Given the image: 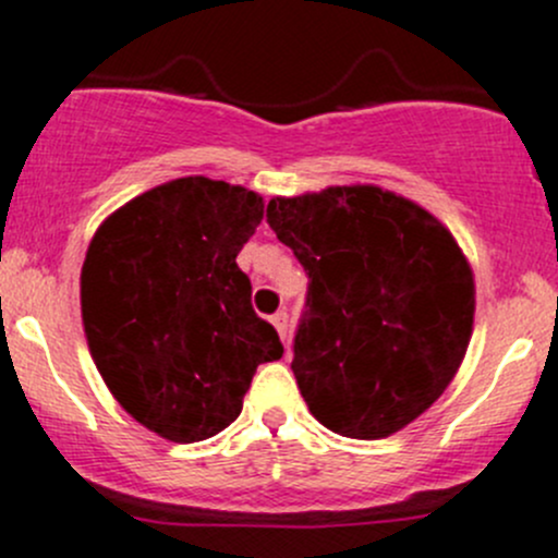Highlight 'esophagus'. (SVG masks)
Listing matches in <instances>:
<instances>
[{"label":"esophagus","mask_w":558,"mask_h":558,"mask_svg":"<svg viewBox=\"0 0 558 558\" xmlns=\"http://www.w3.org/2000/svg\"><path fill=\"white\" fill-rule=\"evenodd\" d=\"M272 324H275V329H278V335H280V340H289V313L286 311H278L272 315Z\"/></svg>","instance_id":"1"}]
</instances>
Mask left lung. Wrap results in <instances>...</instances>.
<instances>
[{
	"label": "left lung",
	"mask_w": 558,
	"mask_h": 558,
	"mask_svg": "<svg viewBox=\"0 0 558 558\" xmlns=\"http://www.w3.org/2000/svg\"><path fill=\"white\" fill-rule=\"evenodd\" d=\"M267 223L307 275L291 369L311 413L356 440L418 418L472 335L475 283L451 232L375 185L275 196Z\"/></svg>",
	"instance_id": "1"
}]
</instances>
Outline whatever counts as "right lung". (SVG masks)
<instances>
[{
    "label": "right lung",
    "mask_w": 558,
    "mask_h": 558,
    "mask_svg": "<svg viewBox=\"0 0 558 558\" xmlns=\"http://www.w3.org/2000/svg\"><path fill=\"white\" fill-rule=\"evenodd\" d=\"M262 196L210 178L156 185L97 229L81 272L94 364L121 408L172 442H199L243 410L283 342L238 267Z\"/></svg>",
    "instance_id": "obj_1"
}]
</instances>
